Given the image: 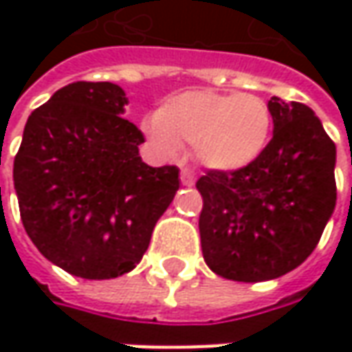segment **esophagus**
Here are the masks:
<instances>
[{
	"mask_svg": "<svg viewBox=\"0 0 352 352\" xmlns=\"http://www.w3.org/2000/svg\"><path fill=\"white\" fill-rule=\"evenodd\" d=\"M180 180H182L184 186H194V182H196L194 172L190 168H182V172H180Z\"/></svg>",
	"mask_w": 352,
	"mask_h": 352,
	"instance_id": "1",
	"label": "esophagus"
}]
</instances>
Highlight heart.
<instances>
[{
  "mask_svg": "<svg viewBox=\"0 0 352 352\" xmlns=\"http://www.w3.org/2000/svg\"><path fill=\"white\" fill-rule=\"evenodd\" d=\"M142 131L162 155H178L182 144H192L204 168L239 172L266 151L272 113L268 103L252 94L186 89L160 103Z\"/></svg>",
  "mask_w": 352,
  "mask_h": 352,
  "instance_id": "b5f03b06",
  "label": "heart"
}]
</instances>
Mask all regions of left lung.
Instances as JSON below:
<instances>
[{"label":"left lung","mask_w":352,"mask_h":352,"mask_svg":"<svg viewBox=\"0 0 352 352\" xmlns=\"http://www.w3.org/2000/svg\"><path fill=\"white\" fill-rule=\"evenodd\" d=\"M274 133L239 172L197 180L204 261L217 276L264 282L298 268L318 247L337 199V148L311 107L270 98Z\"/></svg>","instance_id":"8db88e82"}]
</instances>
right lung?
I'll use <instances>...</instances> for the list:
<instances>
[{
  "mask_svg": "<svg viewBox=\"0 0 352 352\" xmlns=\"http://www.w3.org/2000/svg\"><path fill=\"white\" fill-rule=\"evenodd\" d=\"M125 89L68 84L34 109L13 162L23 227L52 264L86 280L141 263L180 188L176 166L142 162V133L123 119Z\"/></svg>",
  "mask_w": 352,
  "mask_h": 352,
  "instance_id": "1",
  "label": "right lung"
}]
</instances>
